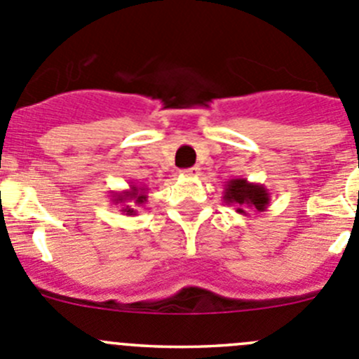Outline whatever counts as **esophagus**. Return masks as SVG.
Listing matches in <instances>:
<instances>
[{"mask_svg": "<svg viewBox=\"0 0 359 359\" xmlns=\"http://www.w3.org/2000/svg\"><path fill=\"white\" fill-rule=\"evenodd\" d=\"M184 175H187V177H198L200 175V168H198V166H193V168H187V170H184Z\"/></svg>", "mask_w": 359, "mask_h": 359, "instance_id": "obj_1", "label": "esophagus"}]
</instances>
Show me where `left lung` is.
Returning a JSON list of instances; mask_svg holds the SVG:
<instances>
[{
	"label": "left lung",
	"instance_id": "8db88e82",
	"mask_svg": "<svg viewBox=\"0 0 359 359\" xmlns=\"http://www.w3.org/2000/svg\"><path fill=\"white\" fill-rule=\"evenodd\" d=\"M224 203L235 205L236 212L249 215V210L264 212L270 205V193L263 184L247 179H231L224 184Z\"/></svg>",
	"mask_w": 359,
	"mask_h": 359
}]
</instances>
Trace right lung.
I'll list each match as a JSON object with an SVG mask.
<instances>
[{
  "label": "right lung",
  "instance_id": "right-lung-1",
  "mask_svg": "<svg viewBox=\"0 0 359 359\" xmlns=\"http://www.w3.org/2000/svg\"><path fill=\"white\" fill-rule=\"evenodd\" d=\"M149 198V187L145 184L131 182L130 189L119 191L112 194V203L121 205V212L124 215H137L135 207H142Z\"/></svg>",
  "mask_w": 359,
  "mask_h": 359
}]
</instances>
